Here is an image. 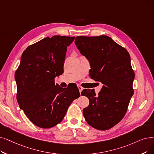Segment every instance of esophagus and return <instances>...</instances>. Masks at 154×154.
Wrapping results in <instances>:
<instances>
[{
    "label": "esophagus",
    "mask_w": 154,
    "mask_h": 154,
    "mask_svg": "<svg viewBox=\"0 0 154 154\" xmlns=\"http://www.w3.org/2000/svg\"><path fill=\"white\" fill-rule=\"evenodd\" d=\"M77 87H78V89H79V92H80V93H81V92H82V91L83 90V88H82V86L79 85H77Z\"/></svg>",
    "instance_id": "34e87169"
}]
</instances>
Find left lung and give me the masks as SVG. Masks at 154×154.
<instances>
[{"mask_svg": "<svg viewBox=\"0 0 154 154\" xmlns=\"http://www.w3.org/2000/svg\"><path fill=\"white\" fill-rule=\"evenodd\" d=\"M75 44L90 62L89 76L103 84L98 95L93 89L82 91L81 95L89 100L84 116L93 128L109 130L123 118L134 92L135 73L130 54L108 36H78Z\"/></svg>", "mask_w": 154, "mask_h": 154, "instance_id": "1", "label": "left lung"}]
</instances>
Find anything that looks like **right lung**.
<instances>
[{
	"instance_id": "right-lung-1",
	"label": "right lung",
	"mask_w": 154,
	"mask_h": 154,
	"mask_svg": "<svg viewBox=\"0 0 154 154\" xmlns=\"http://www.w3.org/2000/svg\"><path fill=\"white\" fill-rule=\"evenodd\" d=\"M75 37L53 36L32 44L23 53L15 73L17 101L30 121L42 128L60 123L73 100L77 87L62 88L55 78L63 72L66 48Z\"/></svg>"
}]
</instances>
